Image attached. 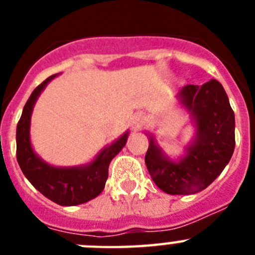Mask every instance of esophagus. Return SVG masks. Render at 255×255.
<instances>
[{
  "label": "esophagus",
  "mask_w": 255,
  "mask_h": 255,
  "mask_svg": "<svg viewBox=\"0 0 255 255\" xmlns=\"http://www.w3.org/2000/svg\"><path fill=\"white\" fill-rule=\"evenodd\" d=\"M144 120H145V116H144L143 112H136L131 116L130 119V123H131V128L134 130H138L141 125H143Z\"/></svg>",
  "instance_id": "obj_1"
}]
</instances>
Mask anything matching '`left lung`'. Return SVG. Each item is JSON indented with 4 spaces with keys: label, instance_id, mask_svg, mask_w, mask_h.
<instances>
[{
    "label": "left lung",
    "instance_id": "obj_1",
    "mask_svg": "<svg viewBox=\"0 0 255 255\" xmlns=\"http://www.w3.org/2000/svg\"><path fill=\"white\" fill-rule=\"evenodd\" d=\"M190 116L194 135L181 154L170 155L147 131L145 164L154 184L170 195L204 190L224 171L235 148V115L224 87L216 79L203 85H185L175 96Z\"/></svg>",
    "mask_w": 255,
    "mask_h": 255
}]
</instances>
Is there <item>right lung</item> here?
Segmentation results:
<instances>
[{
    "label": "right lung",
    "instance_id": "add662e5",
    "mask_svg": "<svg viewBox=\"0 0 255 255\" xmlns=\"http://www.w3.org/2000/svg\"><path fill=\"white\" fill-rule=\"evenodd\" d=\"M56 76L58 74L49 76L38 85L24 106L16 128V158L24 176L44 197L60 206H78L87 203L102 193L108 177V166L115 155L125 147L129 130L102 148L88 163L61 167L44 161L31 145V114L40 93Z\"/></svg>",
    "mask_w": 255,
    "mask_h": 255
}]
</instances>
